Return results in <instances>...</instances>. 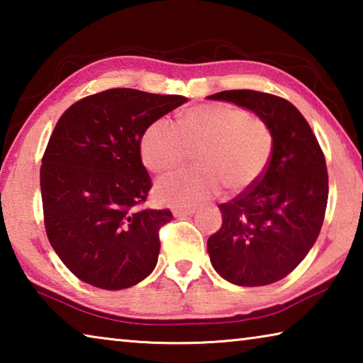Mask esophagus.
<instances>
[{"mask_svg":"<svg viewBox=\"0 0 363 363\" xmlns=\"http://www.w3.org/2000/svg\"><path fill=\"white\" fill-rule=\"evenodd\" d=\"M195 213V208H174L173 214L176 218H187Z\"/></svg>","mask_w":363,"mask_h":363,"instance_id":"obj_1","label":"esophagus"}]
</instances>
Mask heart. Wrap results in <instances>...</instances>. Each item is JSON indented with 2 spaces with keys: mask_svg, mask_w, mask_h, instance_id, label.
I'll use <instances>...</instances> for the list:
<instances>
[{
  "mask_svg": "<svg viewBox=\"0 0 363 363\" xmlns=\"http://www.w3.org/2000/svg\"><path fill=\"white\" fill-rule=\"evenodd\" d=\"M196 153L201 168L163 176L155 186L160 201L171 206H194L211 199L224 186L233 192L253 187L266 173L274 152L269 125L232 104H203L189 108L176 125L158 118L140 139V157L147 168L163 173Z\"/></svg>",
  "mask_w": 363,
  "mask_h": 363,
  "instance_id": "1",
  "label": "heart"
}]
</instances>
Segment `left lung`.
Segmentation results:
<instances>
[{"mask_svg": "<svg viewBox=\"0 0 363 363\" xmlns=\"http://www.w3.org/2000/svg\"><path fill=\"white\" fill-rule=\"evenodd\" d=\"M208 99L250 110L274 134L272 158L264 176L229 203L219 205L223 225L208 238L210 261L233 285L275 284L296 269L320 233L328 200L323 152L309 123L281 97L233 89Z\"/></svg>", "mask_w": 363, "mask_h": 363, "instance_id": "obj_1", "label": "left lung"}]
</instances>
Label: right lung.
<instances>
[{"label":"right lung","mask_w":363,"mask_h":363,"mask_svg":"<svg viewBox=\"0 0 363 363\" xmlns=\"http://www.w3.org/2000/svg\"><path fill=\"white\" fill-rule=\"evenodd\" d=\"M187 102L131 88L73 104L49 139L40 186L49 243L73 275L102 290L149 277L169 210H143L152 187L140 160L149 125Z\"/></svg>","instance_id":"right-lung-1"}]
</instances>
